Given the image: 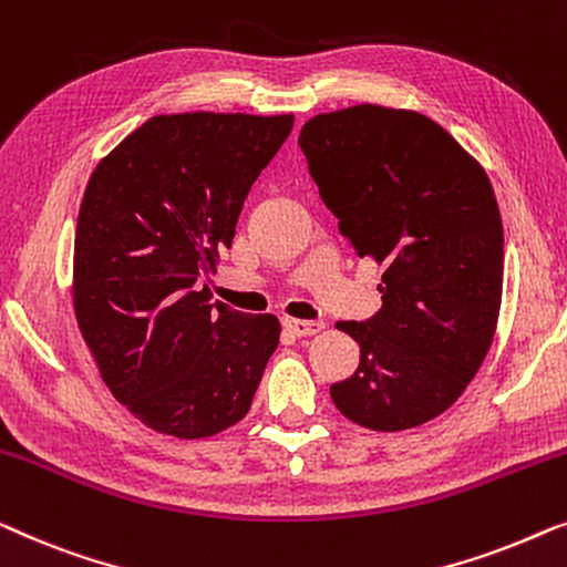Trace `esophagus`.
Here are the masks:
<instances>
[{
  "label": "esophagus",
  "instance_id": "1",
  "mask_svg": "<svg viewBox=\"0 0 567 567\" xmlns=\"http://www.w3.org/2000/svg\"><path fill=\"white\" fill-rule=\"evenodd\" d=\"M285 329H290L295 337H313V333L323 331V321H300V318H285Z\"/></svg>",
  "mask_w": 567,
  "mask_h": 567
}]
</instances>
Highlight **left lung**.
Instances as JSON below:
<instances>
[{"label":"left lung","instance_id":"1","mask_svg":"<svg viewBox=\"0 0 567 567\" xmlns=\"http://www.w3.org/2000/svg\"><path fill=\"white\" fill-rule=\"evenodd\" d=\"M321 200L382 272V308L339 321L360 344L331 398L349 421L403 432L440 416L488 354L504 287V226L483 166L440 123L357 105L302 125Z\"/></svg>","mask_w":567,"mask_h":567}]
</instances>
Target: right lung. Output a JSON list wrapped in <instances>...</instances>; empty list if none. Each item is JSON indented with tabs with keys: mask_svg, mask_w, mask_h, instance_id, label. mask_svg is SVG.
<instances>
[{
	"mask_svg": "<svg viewBox=\"0 0 567 567\" xmlns=\"http://www.w3.org/2000/svg\"><path fill=\"white\" fill-rule=\"evenodd\" d=\"M292 115H156L97 164L79 207L74 310L133 416L200 440L249 413L280 344L272 313H238L200 280L230 246Z\"/></svg>",
	"mask_w": 567,
	"mask_h": 567,
	"instance_id": "right-lung-1",
	"label": "right lung"
}]
</instances>
